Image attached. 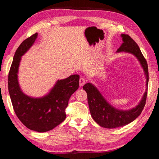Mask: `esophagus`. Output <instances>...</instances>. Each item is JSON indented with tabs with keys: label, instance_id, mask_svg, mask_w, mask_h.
Segmentation results:
<instances>
[{
	"label": "esophagus",
	"instance_id": "1",
	"mask_svg": "<svg viewBox=\"0 0 159 159\" xmlns=\"http://www.w3.org/2000/svg\"><path fill=\"white\" fill-rule=\"evenodd\" d=\"M85 82H86V80L85 78H81L80 79V85L81 86V87H82V86L85 84Z\"/></svg>",
	"mask_w": 159,
	"mask_h": 159
}]
</instances>
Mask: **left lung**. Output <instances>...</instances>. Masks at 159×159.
<instances>
[{
  "label": "left lung",
  "mask_w": 159,
  "mask_h": 159,
  "mask_svg": "<svg viewBox=\"0 0 159 159\" xmlns=\"http://www.w3.org/2000/svg\"><path fill=\"white\" fill-rule=\"evenodd\" d=\"M123 43L116 52H126L134 55L140 63L146 77V90L140 102L129 110L118 109L111 105L98 89L91 83L85 84L83 89L88 95V102L91 117L101 127L113 129L126 125L137 119L145 107L147 99L148 71L147 61L137 43L127 34L121 35Z\"/></svg>",
  "instance_id": "left-lung-1"
}]
</instances>
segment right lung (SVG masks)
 Listing matches in <instances>:
<instances>
[{"mask_svg":"<svg viewBox=\"0 0 159 159\" xmlns=\"http://www.w3.org/2000/svg\"><path fill=\"white\" fill-rule=\"evenodd\" d=\"M38 33L24 40L14 54L8 74V87L16 116L25 125L32 131L44 133L50 131L63 122L65 109L71 95L79 88L80 76L74 74L58 80L48 93L41 98H32L22 91L18 73L21 57L35 42Z\"/></svg>","mask_w":159,"mask_h":159,"instance_id":"obj_1","label":"right lung"}]
</instances>
